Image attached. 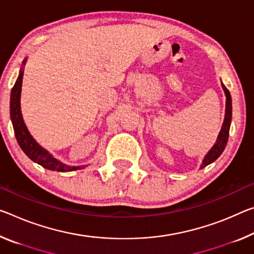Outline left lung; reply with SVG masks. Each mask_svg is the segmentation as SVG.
Masks as SVG:
<instances>
[{
    "mask_svg": "<svg viewBox=\"0 0 254 254\" xmlns=\"http://www.w3.org/2000/svg\"><path fill=\"white\" fill-rule=\"evenodd\" d=\"M223 86V89L225 91V95H226V113H225V120L223 123V127H221V130L219 132L218 138H217V141L214 144V147L210 149V151L208 152L204 157L202 165H201L200 168H203L207 165L211 164L212 162L218 158V157L223 154L225 147L227 144V140H228V135H229V127H231V121H232V98H231V94L226 87Z\"/></svg>",
    "mask_w": 254,
    "mask_h": 254,
    "instance_id": "left-lung-1",
    "label": "left lung"
}]
</instances>
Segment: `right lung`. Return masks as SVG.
<instances>
[{"label": "right lung", "instance_id": "right-lung-1", "mask_svg": "<svg viewBox=\"0 0 254 254\" xmlns=\"http://www.w3.org/2000/svg\"><path fill=\"white\" fill-rule=\"evenodd\" d=\"M26 61L23 62V64ZM22 76L23 71H20L17 81H15L13 88L11 90V99H10V115L13 124L14 134L17 138L20 148L22 149L23 152L33 160V162L39 164L40 166L47 168L51 171L56 172H71L76 171L83 166H67L58 159H55L50 152L46 151L45 149L42 148L39 144L35 141V139L30 135L29 131L27 130L25 122L22 120L21 111H20V94H21V84H22Z\"/></svg>", "mask_w": 254, "mask_h": 254}]
</instances>
